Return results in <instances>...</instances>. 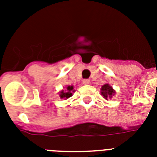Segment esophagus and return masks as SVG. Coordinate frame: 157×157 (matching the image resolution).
Here are the masks:
<instances>
[{
	"instance_id": "obj_1",
	"label": "esophagus",
	"mask_w": 157,
	"mask_h": 157,
	"mask_svg": "<svg viewBox=\"0 0 157 157\" xmlns=\"http://www.w3.org/2000/svg\"><path fill=\"white\" fill-rule=\"evenodd\" d=\"M82 82H83L84 85H88V84H90V80L89 79H84Z\"/></svg>"
}]
</instances>
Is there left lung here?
Listing matches in <instances>:
<instances>
[{"mask_svg": "<svg viewBox=\"0 0 157 157\" xmlns=\"http://www.w3.org/2000/svg\"><path fill=\"white\" fill-rule=\"evenodd\" d=\"M101 94L103 96L105 99H107L108 98H112V96L115 94V90L112 89V86H109V84L103 85L101 88Z\"/></svg>", "mask_w": 157, "mask_h": 157, "instance_id": "1", "label": "left lung"}]
</instances>
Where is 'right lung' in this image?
Instances as JSON below:
<instances>
[{"label": "right lung", "mask_w": 157, "mask_h": 157, "mask_svg": "<svg viewBox=\"0 0 157 157\" xmlns=\"http://www.w3.org/2000/svg\"><path fill=\"white\" fill-rule=\"evenodd\" d=\"M71 92H74L73 86H67V90H63L60 92V98H65V99L70 98V97L72 95V93H71Z\"/></svg>", "instance_id": "1"}]
</instances>
